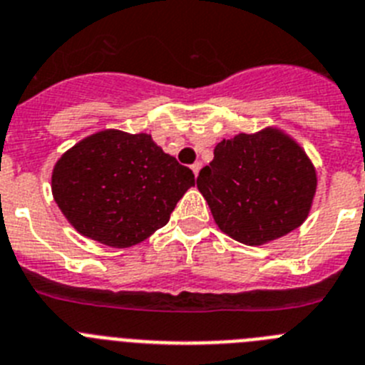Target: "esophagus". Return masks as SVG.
Listing matches in <instances>:
<instances>
[{
    "label": "esophagus",
    "mask_w": 365,
    "mask_h": 365,
    "mask_svg": "<svg viewBox=\"0 0 365 365\" xmlns=\"http://www.w3.org/2000/svg\"><path fill=\"white\" fill-rule=\"evenodd\" d=\"M190 169H192V173H195V176H198L200 169H202V163L195 162V163H192V165H190Z\"/></svg>",
    "instance_id": "obj_1"
}]
</instances>
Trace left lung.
Returning <instances> with one entry per match:
<instances>
[{"label": "left lung", "instance_id": "obj_1", "mask_svg": "<svg viewBox=\"0 0 365 365\" xmlns=\"http://www.w3.org/2000/svg\"><path fill=\"white\" fill-rule=\"evenodd\" d=\"M196 185L225 235L262 245L304 223L317 173L294 140L269 127L220 142Z\"/></svg>", "mask_w": 365, "mask_h": 365}]
</instances>
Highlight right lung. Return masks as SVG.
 <instances>
[{"label": "right lung", "instance_id": "right-lung-1", "mask_svg": "<svg viewBox=\"0 0 365 365\" xmlns=\"http://www.w3.org/2000/svg\"><path fill=\"white\" fill-rule=\"evenodd\" d=\"M192 185V170L149 134L114 129L81 140L52 170V195L72 227L118 249L163 227Z\"/></svg>", "mask_w": 365, "mask_h": 365}]
</instances>
